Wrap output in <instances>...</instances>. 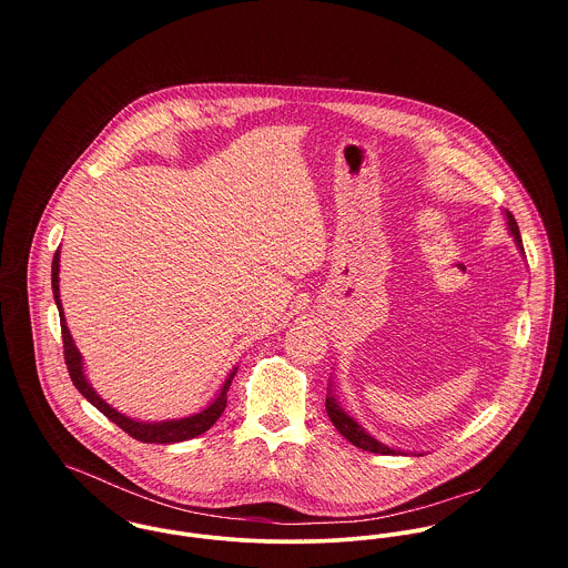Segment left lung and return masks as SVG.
<instances>
[{
    "instance_id": "left-lung-1",
    "label": "left lung",
    "mask_w": 568,
    "mask_h": 568,
    "mask_svg": "<svg viewBox=\"0 0 568 568\" xmlns=\"http://www.w3.org/2000/svg\"><path fill=\"white\" fill-rule=\"evenodd\" d=\"M505 219H507V230H509V234L514 236L516 246L520 248V253H525V251H523V239H520V232H518V225H516V219H514L509 212H505ZM325 410H327V417H329V422L334 424V428H336L347 442H352L354 446H358V448H363V450H369V453H378V455H406L403 450H396V448H392V446L378 442L376 437H372L352 415H347V413L338 406V403H336V398H334V394H332V385H327Z\"/></svg>"
}]
</instances>
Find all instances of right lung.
Wrapping results in <instances>:
<instances>
[{
  "mask_svg": "<svg viewBox=\"0 0 568 568\" xmlns=\"http://www.w3.org/2000/svg\"><path fill=\"white\" fill-rule=\"evenodd\" d=\"M59 262H61V251L54 253V260H52V293H54V302H57V308H59V317H61V334H63V349H65V365H68V372H70V378L74 383V387L81 392L82 396L95 406L102 415H106L113 424H118L124 433H129L133 439H140L144 444H174V442H185V439H192V437H199L203 435L207 428L214 426V422L221 417V413L225 410L227 406V392H230V385L236 376V369L234 367L227 376V381L223 383L219 396L205 406L203 410L194 413V415H187V417H181V419H162V422H140V419H133L120 410H115L113 406L106 405L98 394L95 389L89 385L87 376H84V367H82V356L70 334V327L65 322V315H63V304H61V293H59Z\"/></svg>",
  "mask_w": 568,
  "mask_h": 568,
  "instance_id": "obj_1",
  "label": "right lung"
}]
</instances>
